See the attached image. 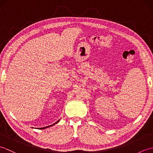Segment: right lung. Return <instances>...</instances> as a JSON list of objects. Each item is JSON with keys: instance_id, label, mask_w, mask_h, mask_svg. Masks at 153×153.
Masks as SVG:
<instances>
[{"instance_id": "obj_1", "label": "right lung", "mask_w": 153, "mask_h": 153, "mask_svg": "<svg viewBox=\"0 0 153 153\" xmlns=\"http://www.w3.org/2000/svg\"><path fill=\"white\" fill-rule=\"evenodd\" d=\"M60 121V120H58V121L56 122V123H53V124H52V125H51V126H47V127H44V128H40L39 129H45V128H49V127H51V126H54V124H56V123H57L58 122Z\"/></svg>"}]
</instances>
